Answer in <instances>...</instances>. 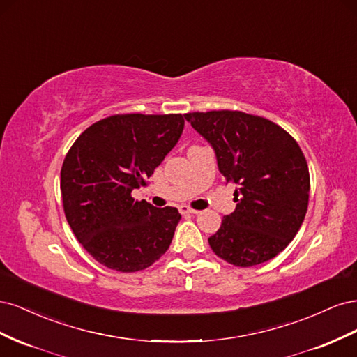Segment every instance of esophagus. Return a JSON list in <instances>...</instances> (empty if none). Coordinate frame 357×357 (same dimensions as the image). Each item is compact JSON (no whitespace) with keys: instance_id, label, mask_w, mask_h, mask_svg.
<instances>
[{"instance_id":"esophagus-1","label":"esophagus","mask_w":357,"mask_h":357,"mask_svg":"<svg viewBox=\"0 0 357 357\" xmlns=\"http://www.w3.org/2000/svg\"><path fill=\"white\" fill-rule=\"evenodd\" d=\"M181 214H198L199 211L198 210H193L190 207H188V205H181V207L178 208Z\"/></svg>"}]
</instances>
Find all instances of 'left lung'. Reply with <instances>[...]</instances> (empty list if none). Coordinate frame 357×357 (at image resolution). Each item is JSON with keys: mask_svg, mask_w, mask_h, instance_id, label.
<instances>
[{"mask_svg": "<svg viewBox=\"0 0 357 357\" xmlns=\"http://www.w3.org/2000/svg\"><path fill=\"white\" fill-rule=\"evenodd\" d=\"M213 146L226 183H235V211L208 238L211 250L235 266L264 264L295 238L308 208L310 172L287 131L238 110L186 113Z\"/></svg>", "mask_w": 357, "mask_h": 357, "instance_id": "8db88e82", "label": "left lung"}]
</instances>
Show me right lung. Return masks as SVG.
Here are the masks:
<instances>
[{
    "instance_id": "1",
    "label": "right lung",
    "mask_w": 357,
    "mask_h": 357,
    "mask_svg": "<svg viewBox=\"0 0 357 357\" xmlns=\"http://www.w3.org/2000/svg\"><path fill=\"white\" fill-rule=\"evenodd\" d=\"M185 128L183 114H114L75 139L61 169L63 213L96 262L119 273L149 268L164 255L181 215L132 198Z\"/></svg>"
}]
</instances>
